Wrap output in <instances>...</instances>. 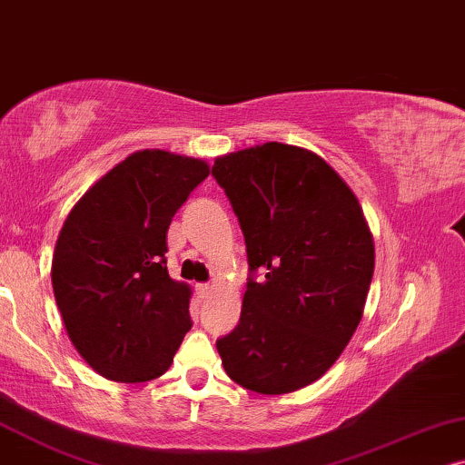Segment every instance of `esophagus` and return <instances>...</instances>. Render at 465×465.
I'll list each match as a JSON object with an SVG mask.
<instances>
[{
	"instance_id": "esophagus-1",
	"label": "esophagus",
	"mask_w": 465,
	"mask_h": 465,
	"mask_svg": "<svg viewBox=\"0 0 465 465\" xmlns=\"http://www.w3.org/2000/svg\"><path fill=\"white\" fill-rule=\"evenodd\" d=\"M197 293H200L202 300H208L214 293V287L213 284H197Z\"/></svg>"
}]
</instances>
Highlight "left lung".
<instances>
[{"instance_id":"left-lung-1","label":"left lung","mask_w":465,"mask_h":465,"mask_svg":"<svg viewBox=\"0 0 465 465\" xmlns=\"http://www.w3.org/2000/svg\"><path fill=\"white\" fill-rule=\"evenodd\" d=\"M251 270L240 323L216 342L227 376L282 395L319 381L349 344L374 274V238L344 178L308 148L265 142L214 159Z\"/></svg>"}]
</instances>
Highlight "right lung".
Wrapping results in <instances>:
<instances>
[{"mask_svg": "<svg viewBox=\"0 0 465 465\" xmlns=\"http://www.w3.org/2000/svg\"><path fill=\"white\" fill-rule=\"evenodd\" d=\"M208 161L135 151L84 191L53 252L54 300L74 349L104 379L165 374L191 330L193 291L168 274V229Z\"/></svg>", "mask_w": 465, "mask_h": 465, "instance_id": "add662e5", "label": "right lung"}]
</instances>
